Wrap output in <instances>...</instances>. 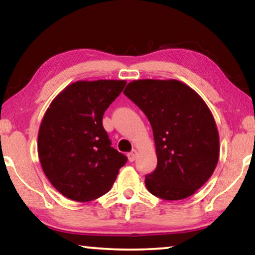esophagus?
<instances>
[{
	"instance_id": "esophagus-1",
	"label": "esophagus",
	"mask_w": 255,
	"mask_h": 255,
	"mask_svg": "<svg viewBox=\"0 0 255 255\" xmlns=\"http://www.w3.org/2000/svg\"><path fill=\"white\" fill-rule=\"evenodd\" d=\"M137 154H138L137 149H132V151L128 154V160H130L131 162H133L134 160H135V158H137Z\"/></svg>"
}]
</instances>
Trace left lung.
Returning a JSON list of instances; mask_svg holds the SVG:
<instances>
[{
	"label": "left lung",
	"mask_w": 255,
	"mask_h": 255,
	"mask_svg": "<svg viewBox=\"0 0 255 255\" xmlns=\"http://www.w3.org/2000/svg\"><path fill=\"white\" fill-rule=\"evenodd\" d=\"M124 94L140 108L153 130L158 165L145 177L147 190L167 201L191 196L210 179L219 158L210 109L177 80H134Z\"/></svg>",
	"instance_id": "8db88e82"
}]
</instances>
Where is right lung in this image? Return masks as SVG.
<instances>
[{
  "instance_id": "1",
  "label": "right lung",
  "mask_w": 255,
  "mask_h": 255,
  "mask_svg": "<svg viewBox=\"0 0 255 255\" xmlns=\"http://www.w3.org/2000/svg\"><path fill=\"white\" fill-rule=\"evenodd\" d=\"M125 80L76 81L52 101L38 132L45 175L65 197L89 202L113 187L128 158L111 147L104 111L124 89Z\"/></svg>"
}]
</instances>
